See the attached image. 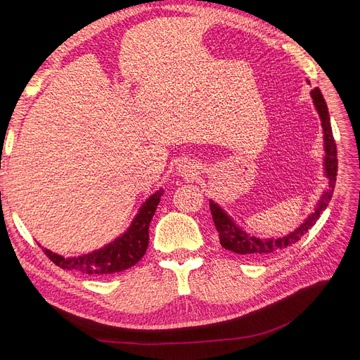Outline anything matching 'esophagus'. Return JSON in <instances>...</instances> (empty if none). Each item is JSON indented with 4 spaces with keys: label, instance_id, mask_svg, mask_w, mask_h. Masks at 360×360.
I'll return each mask as SVG.
<instances>
[{
    "label": "esophagus",
    "instance_id": "1",
    "mask_svg": "<svg viewBox=\"0 0 360 360\" xmlns=\"http://www.w3.org/2000/svg\"><path fill=\"white\" fill-rule=\"evenodd\" d=\"M178 172L186 179H194L198 175V167L194 162H182L178 167Z\"/></svg>",
    "mask_w": 360,
    "mask_h": 360
}]
</instances>
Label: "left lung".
I'll return each instance as SVG.
<instances>
[{
  "label": "left lung",
  "mask_w": 360,
  "mask_h": 360,
  "mask_svg": "<svg viewBox=\"0 0 360 360\" xmlns=\"http://www.w3.org/2000/svg\"><path fill=\"white\" fill-rule=\"evenodd\" d=\"M311 96L314 99V105L321 117V125H323L324 129V144H326V172L328 176V184L330 188L328 191L323 195V198L319 200V204L316 207V210L312 216L307 219V221L297 228L295 232L285 238H278V239H259L254 238L240 231L238 226L228 217L217 204L210 201V210L213 216V221L216 226V231L220 238V245L228 251L235 252L236 255L240 257H247L252 259H262V258H269L273 257L274 254H278L281 251H285L286 248L292 247L293 243H296L302 236H304L312 226L316 223L319 219V214L323 213V210L327 209V205L333 197L334 193V186H335V176H337V146L333 137V129H331V122H330V115H328V108L324 101L323 93H321L319 89H314L311 91Z\"/></svg>",
  "instance_id": "1"
}]
</instances>
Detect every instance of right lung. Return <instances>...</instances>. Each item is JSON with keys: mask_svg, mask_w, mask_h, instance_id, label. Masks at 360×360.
Wrapping results in <instances>:
<instances>
[{"mask_svg": "<svg viewBox=\"0 0 360 360\" xmlns=\"http://www.w3.org/2000/svg\"><path fill=\"white\" fill-rule=\"evenodd\" d=\"M162 194L163 190L151 195L141 207L140 213L129 226V229L115 242L109 243L106 248L68 259L61 255L52 254L48 250H44L45 255L55 266L64 270H75L90 276H108L136 266L147 251L148 226L158 209Z\"/></svg>", "mask_w": 360, "mask_h": 360, "instance_id": "obj_1", "label": "right lung"}]
</instances>
